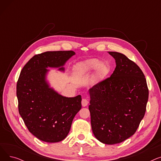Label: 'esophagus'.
I'll return each instance as SVG.
<instances>
[{"label": "esophagus", "mask_w": 161, "mask_h": 161, "mask_svg": "<svg viewBox=\"0 0 161 161\" xmlns=\"http://www.w3.org/2000/svg\"><path fill=\"white\" fill-rule=\"evenodd\" d=\"M81 104L83 107H86L88 104V100L87 99L83 98L81 100Z\"/></svg>", "instance_id": "1"}]
</instances>
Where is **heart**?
Instances as JSON below:
<instances>
[{
	"mask_svg": "<svg viewBox=\"0 0 161 161\" xmlns=\"http://www.w3.org/2000/svg\"><path fill=\"white\" fill-rule=\"evenodd\" d=\"M95 71L96 76L99 79H103L109 74V66L99 59L92 58L83 63H81L75 67V72L78 75H83Z\"/></svg>",
	"mask_w": 161,
	"mask_h": 161,
	"instance_id": "b5f03b06",
	"label": "heart"
}]
</instances>
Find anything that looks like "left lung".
<instances>
[{
	"mask_svg": "<svg viewBox=\"0 0 161 161\" xmlns=\"http://www.w3.org/2000/svg\"><path fill=\"white\" fill-rule=\"evenodd\" d=\"M115 60L109 78L89 89L92 130L105 144L121 143L136 131L144 117L149 91L140 67L125 55L108 52Z\"/></svg>",
	"mask_w": 161,
	"mask_h": 161,
	"instance_id": "obj_1",
	"label": "left lung"
}]
</instances>
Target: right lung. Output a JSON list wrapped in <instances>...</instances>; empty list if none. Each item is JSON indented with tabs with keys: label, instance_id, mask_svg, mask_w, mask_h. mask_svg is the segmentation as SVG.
Instances as JSON below:
<instances>
[{
	"label": "right lung",
	"instance_id": "1",
	"mask_svg": "<svg viewBox=\"0 0 161 161\" xmlns=\"http://www.w3.org/2000/svg\"><path fill=\"white\" fill-rule=\"evenodd\" d=\"M75 54L73 51L44 52L31 58L21 71L16 88L19 113L29 132L43 142L64 140L81 108V95L64 97L47 80L48 68L64 72V64Z\"/></svg>",
	"mask_w": 161,
	"mask_h": 161
}]
</instances>
